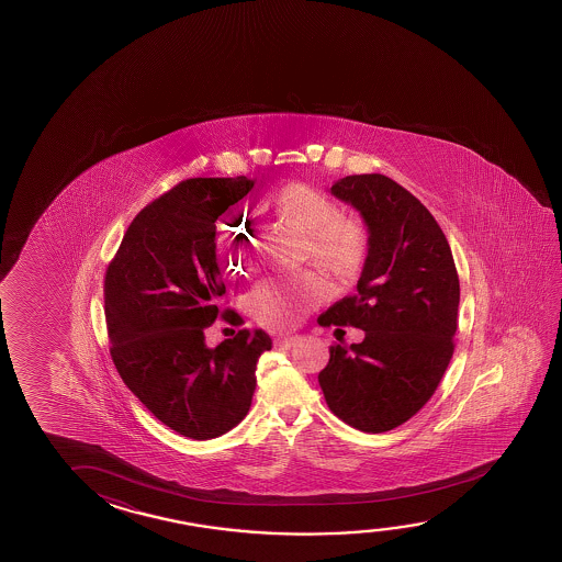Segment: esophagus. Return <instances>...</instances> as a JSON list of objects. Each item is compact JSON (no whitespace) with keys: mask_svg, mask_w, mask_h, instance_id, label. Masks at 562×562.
Masks as SVG:
<instances>
[{"mask_svg":"<svg viewBox=\"0 0 562 562\" xmlns=\"http://www.w3.org/2000/svg\"><path fill=\"white\" fill-rule=\"evenodd\" d=\"M299 341H301V336L279 337V339H276V347L277 349H291Z\"/></svg>","mask_w":562,"mask_h":562,"instance_id":"obj_1","label":"esophagus"}]
</instances>
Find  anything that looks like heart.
I'll return each instance as SVG.
<instances>
[{
	"label": "heart",
	"mask_w": 562,
	"mask_h": 562,
	"mask_svg": "<svg viewBox=\"0 0 562 562\" xmlns=\"http://www.w3.org/2000/svg\"><path fill=\"white\" fill-rule=\"evenodd\" d=\"M281 225L301 235L302 260H311L337 279H351L364 266L370 250L369 226L349 213H339L336 202L311 186L286 184L263 200ZM248 236L238 223H228L218 231V251L233 273L246 271L240 260L243 250H250ZM329 294L326 279L314 271L296 276L263 279L246 296V311L261 326L283 329L324 301Z\"/></svg>",
	"instance_id": "b5f03b06"
}]
</instances>
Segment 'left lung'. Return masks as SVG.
<instances>
[{"instance_id":"1","label":"left lung","mask_w":562,"mask_h":562,"mask_svg":"<svg viewBox=\"0 0 562 562\" xmlns=\"http://www.w3.org/2000/svg\"><path fill=\"white\" fill-rule=\"evenodd\" d=\"M331 193L360 211L370 250L357 283L318 318L352 326L360 344L331 345L319 387L334 415L385 432L419 413L453 355L460 279L450 244L423 203L384 175H352Z\"/></svg>"}]
</instances>
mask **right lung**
Wrapping results in <instances>:
<instances>
[{
  "label": "right lung",
  "instance_id": "obj_1",
  "mask_svg": "<svg viewBox=\"0 0 562 562\" xmlns=\"http://www.w3.org/2000/svg\"><path fill=\"white\" fill-rule=\"evenodd\" d=\"M251 188L246 177L180 182L135 215L104 276L117 374L160 423L193 440L225 435L246 417L256 362L271 349L266 331L248 327L205 345L215 319L244 324L221 306L215 221Z\"/></svg>",
  "mask_w": 562,
  "mask_h": 562
}]
</instances>
